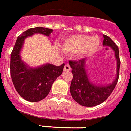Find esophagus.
Listing matches in <instances>:
<instances>
[{
	"mask_svg": "<svg viewBox=\"0 0 131 131\" xmlns=\"http://www.w3.org/2000/svg\"><path fill=\"white\" fill-rule=\"evenodd\" d=\"M70 66L68 65V64H66L65 66H64V68H63V70L64 71H69V70H70Z\"/></svg>",
	"mask_w": 131,
	"mask_h": 131,
	"instance_id": "1",
	"label": "esophagus"
}]
</instances>
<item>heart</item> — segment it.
Segmentation results:
<instances>
[{
  "mask_svg": "<svg viewBox=\"0 0 131 131\" xmlns=\"http://www.w3.org/2000/svg\"><path fill=\"white\" fill-rule=\"evenodd\" d=\"M100 43L98 36L77 34L66 38L63 42L62 48L66 53H78L80 56H87L95 52Z\"/></svg>",
  "mask_w": 131,
  "mask_h": 131,
  "instance_id": "heart-1",
  "label": "heart"
}]
</instances>
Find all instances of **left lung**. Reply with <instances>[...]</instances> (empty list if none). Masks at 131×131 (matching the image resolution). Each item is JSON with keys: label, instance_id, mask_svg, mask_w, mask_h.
<instances>
[{"label": "left lung", "instance_id": "obj_1", "mask_svg": "<svg viewBox=\"0 0 131 131\" xmlns=\"http://www.w3.org/2000/svg\"><path fill=\"white\" fill-rule=\"evenodd\" d=\"M103 46L112 49L116 60V73L112 82L107 85H100L92 82L87 72V58L78 61H69L73 75L70 84V94L76 102L84 106L92 107L104 102L114 90L118 80L120 68L118 47L108 36L103 34Z\"/></svg>", "mask_w": 131, "mask_h": 131}]
</instances>
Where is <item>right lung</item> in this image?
<instances>
[{"mask_svg":"<svg viewBox=\"0 0 131 131\" xmlns=\"http://www.w3.org/2000/svg\"><path fill=\"white\" fill-rule=\"evenodd\" d=\"M52 32V29L41 27L29 29L17 37L11 53L10 74L13 85L19 95L29 102H39L48 95L53 83L63 73L65 64L56 66L47 63L37 67L29 66L21 56L25 40L34 34L50 37Z\"/></svg>","mask_w":131,"mask_h":131,"instance_id":"1","label":"right lung"}]
</instances>
